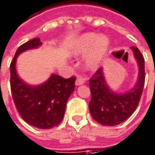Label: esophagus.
<instances>
[{"mask_svg":"<svg viewBox=\"0 0 155 155\" xmlns=\"http://www.w3.org/2000/svg\"><path fill=\"white\" fill-rule=\"evenodd\" d=\"M86 81V80L84 79L81 76H78L77 79H76V81H75V85L76 86H80V85H82V84H84Z\"/></svg>","mask_w":155,"mask_h":155,"instance_id":"1","label":"esophagus"}]
</instances>
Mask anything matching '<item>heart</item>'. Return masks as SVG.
Wrapping results in <instances>:
<instances>
[{
  "mask_svg": "<svg viewBox=\"0 0 155 155\" xmlns=\"http://www.w3.org/2000/svg\"><path fill=\"white\" fill-rule=\"evenodd\" d=\"M109 40L105 35L97 36L94 33L85 34L74 46L72 53L74 56L85 54L84 67L88 70L98 69L109 48Z\"/></svg>",
  "mask_w": 155,
  "mask_h": 155,
  "instance_id": "1",
  "label": "heart"
}]
</instances>
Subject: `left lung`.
Returning a JSON list of instances; mask_svg holds the SVG:
<instances>
[{
	"mask_svg": "<svg viewBox=\"0 0 155 155\" xmlns=\"http://www.w3.org/2000/svg\"><path fill=\"white\" fill-rule=\"evenodd\" d=\"M131 50L138 64L139 73L134 87L125 93H116L107 85L103 68L91 76L89 86L91 99L89 109L92 118L104 126H113L126 120L139 104L145 81L144 58L137 47Z\"/></svg>",
	"mask_w": 155,
	"mask_h": 155,
	"instance_id": "8db88e82",
	"label": "left lung"
}]
</instances>
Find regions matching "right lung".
I'll use <instances>...</instances> for the list:
<instances>
[{"instance_id":"1","label":"right lung","mask_w":155,"mask_h":155,"mask_svg":"<svg viewBox=\"0 0 155 155\" xmlns=\"http://www.w3.org/2000/svg\"><path fill=\"white\" fill-rule=\"evenodd\" d=\"M41 45L40 38H35L18 48L10 64V85L16 108L23 120L39 129H51L59 125L64 118L66 104L74 90L75 77L64 79L52 74L41 85L25 83L16 71L17 58L20 53Z\"/></svg>"}]
</instances>
